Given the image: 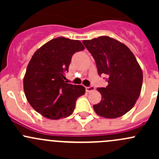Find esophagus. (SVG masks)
<instances>
[{
  "label": "esophagus",
  "instance_id": "esophagus-1",
  "mask_svg": "<svg viewBox=\"0 0 159 159\" xmlns=\"http://www.w3.org/2000/svg\"><path fill=\"white\" fill-rule=\"evenodd\" d=\"M94 89H95V88H94V86H89V87L85 88V90L87 92H90V91H94Z\"/></svg>",
  "mask_w": 159,
  "mask_h": 159
}]
</instances>
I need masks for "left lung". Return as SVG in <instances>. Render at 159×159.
Listing matches in <instances>:
<instances>
[{"label":"left lung","instance_id":"8db88e82","mask_svg":"<svg viewBox=\"0 0 159 159\" xmlns=\"http://www.w3.org/2000/svg\"><path fill=\"white\" fill-rule=\"evenodd\" d=\"M95 61L98 75H107L106 88H98L102 101L93 105L100 116L115 118L134 107L140 95L143 75L135 57L122 43L108 36L83 41Z\"/></svg>","mask_w":159,"mask_h":159}]
</instances>
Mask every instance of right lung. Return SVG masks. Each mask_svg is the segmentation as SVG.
<instances>
[{"label": "right lung", "mask_w": 159, "mask_h": 159, "mask_svg": "<svg viewBox=\"0 0 159 159\" xmlns=\"http://www.w3.org/2000/svg\"><path fill=\"white\" fill-rule=\"evenodd\" d=\"M84 49L81 41L60 37L49 41L34 54L24 78V90L37 112L51 120L73 113L77 99L84 94L85 89L68 84L64 79L73 54Z\"/></svg>", "instance_id": "1"}]
</instances>
